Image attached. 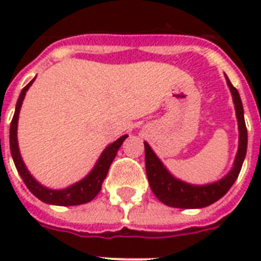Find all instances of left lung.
Instances as JSON below:
<instances>
[{
	"mask_svg": "<svg viewBox=\"0 0 261 261\" xmlns=\"http://www.w3.org/2000/svg\"><path fill=\"white\" fill-rule=\"evenodd\" d=\"M227 85L233 94L236 115H237V120H239L240 143L239 151H237L234 160V167L219 181L207 184V186H192V184L180 181L164 168L163 163L157 159L154 151L151 150L150 146L145 142V165H146L147 180H149L153 194L164 204L177 207V208H200V207L210 206L218 199L222 198L223 195L230 190V187L234 184L236 178L239 177L244 159L247 154L248 133L245 120H244L243 102H241L239 92L231 85L229 79H227Z\"/></svg>",
	"mask_w": 261,
	"mask_h": 261,
	"instance_id": "left-lung-1",
	"label": "left lung"
}]
</instances>
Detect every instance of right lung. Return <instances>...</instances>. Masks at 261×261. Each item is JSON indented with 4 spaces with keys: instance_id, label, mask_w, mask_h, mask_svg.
<instances>
[{
    "instance_id": "right-lung-1",
    "label": "right lung",
    "mask_w": 261,
    "mask_h": 261,
    "mask_svg": "<svg viewBox=\"0 0 261 261\" xmlns=\"http://www.w3.org/2000/svg\"><path fill=\"white\" fill-rule=\"evenodd\" d=\"M34 83V80L31 81L28 85L22 88L21 93L18 96L17 104H16V111H14L13 119L10 122V133H9V142H10V153L13 157L14 165L16 169L21 176L22 181L25 182L28 190L40 199L42 202L50 203V204H57V206H77V204H84V203L90 202L96 195L101 190V184L106 178L108 169H110L111 164L114 161L115 155L118 153L119 147L122 146L123 141L127 138V135H123L118 141L111 143L110 146L107 147L106 150L102 151L101 157L98 159L96 167L92 169L87 177L83 178L81 181L75 182L73 186L67 187L65 190H48L46 187L40 186L36 180L27 171L25 165L22 163L21 155L18 151L17 145V120H18V112L21 108L22 100L25 96V92L28 90L31 84Z\"/></svg>"
}]
</instances>
